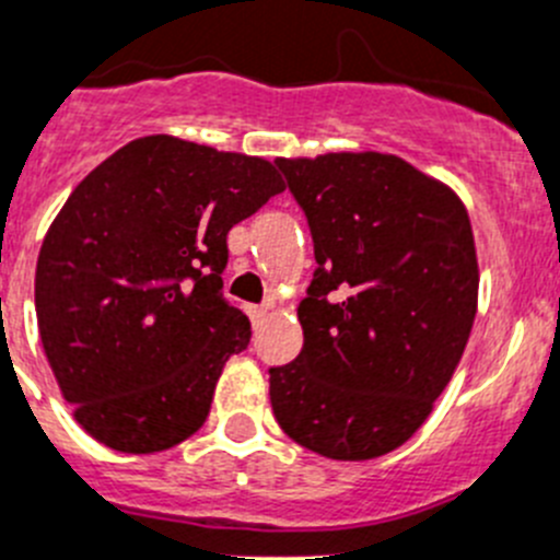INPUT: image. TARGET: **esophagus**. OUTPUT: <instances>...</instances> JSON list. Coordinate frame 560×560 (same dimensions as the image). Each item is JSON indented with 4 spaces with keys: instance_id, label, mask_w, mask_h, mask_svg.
<instances>
[{
    "instance_id": "obj_1",
    "label": "esophagus",
    "mask_w": 560,
    "mask_h": 560,
    "mask_svg": "<svg viewBox=\"0 0 560 560\" xmlns=\"http://www.w3.org/2000/svg\"><path fill=\"white\" fill-rule=\"evenodd\" d=\"M268 306H250L248 310V317H250V323H254V326H259V323L265 320V317H268Z\"/></svg>"
}]
</instances>
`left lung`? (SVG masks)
<instances>
[{"mask_svg":"<svg viewBox=\"0 0 560 560\" xmlns=\"http://www.w3.org/2000/svg\"><path fill=\"white\" fill-rule=\"evenodd\" d=\"M315 240L304 348L270 368L281 431L334 462L409 442L456 373L478 312V254L453 187L378 151L279 156Z\"/></svg>","mask_w":560,"mask_h":560,"instance_id":"1","label":"left lung"}]
</instances>
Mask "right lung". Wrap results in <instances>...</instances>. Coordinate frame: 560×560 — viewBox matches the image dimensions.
Returning a JSON list of instances; mask_svg holds the SVG:
<instances>
[{"label": "right lung", "instance_id": "obj_1", "mask_svg": "<svg viewBox=\"0 0 560 560\" xmlns=\"http://www.w3.org/2000/svg\"><path fill=\"white\" fill-rule=\"evenodd\" d=\"M281 190L265 156L149 135L68 196L40 245L35 312L62 398L96 442L160 453L203 425L250 339L221 295L226 234Z\"/></svg>", "mask_w": 560, "mask_h": 560}]
</instances>
